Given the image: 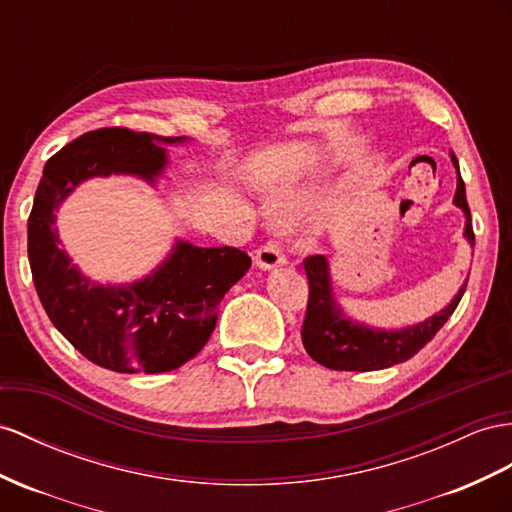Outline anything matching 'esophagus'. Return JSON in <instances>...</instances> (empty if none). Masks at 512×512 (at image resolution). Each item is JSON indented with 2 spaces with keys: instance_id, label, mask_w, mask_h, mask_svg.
Returning <instances> with one entry per match:
<instances>
[{
  "instance_id": "34e87169",
  "label": "esophagus",
  "mask_w": 512,
  "mask_h": 512,
  "mask_svg": "<svg viewBox=\"0 0 512 512\" xmlns=\"http://www.w3.org/2000/svg\"><path fill=\"white\" fill-rule=\"evenodd\" d=\"M255 264H257V268H261V270H274V268H279V266H285L287 259H285L283 251L279 248V244L266 242L264 246L257 248Z\"/></svg>"
}]
</instances>
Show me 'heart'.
Wrapping results in <instances>:
<instances>
[{
    "label": "heart",
    "mask_w": 512,
    "mask_h": 512,
    "mask_svg": "<svg viewBox=\"0 0 512 512\" xmlns=\"http://www.w3.org/2000/svg\"><path fill=\"white\" fill-rule=\"evenodd\" d=\"M303 207H305L303 194L296 190H281L272 196V209L281 220H287V222L298 220L303 216Z\"/></svg>",
    "instance_id": "1"
}]
</instances>
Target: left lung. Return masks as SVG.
Returning <instances> with one entry per match:
<instances>
[{
    "label": "left lung",
    "mask_w": 512,
    "mask_h": 512,
    "mask_svg": "<svg viewBox=\"0 0 512 512\" xmlns=\"http://www.w3.org/2000/svg\"><path fill=\"white\" fill-rule=\"evenodd\" d=\"M456 168V194L454 205L465 214V240L474 246V229H471V214L465 196V181L461 179L456 155L450 153ZM305 272L309 279V303L303 322V346L313 361L329 370L346 372H372L391 368L417 355L441 326L450 320L454 309L461 303L467 281L458 294L435 316L417 322L406 329H374V326L355 322L339 307L333 294V279L329 259L313 255L305 259Z\"/></svg>",
    "instance_id": "1"
}]
</instances>
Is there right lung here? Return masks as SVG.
I'll list each match as a JSON object with an SVG mask.
<instances>
[{"label":"right lung","instance_id":"obj_1","mask_svg":"<svg viewBox=\"0 0 512 512\" xmlns=\"http://www.w3.org/2000/svg\"><path fill=\"white\" fill-rule=\"evenodd\" d=\"M162 138L108 127L88 131L49 157L28 220V257L38 298L56 329L101 368L121 374L177 370L212 335L220 300L251 268L240 248H201L177 240L147 277L123 285L90 281L60 248L56 212L86 179L131 175L149 186L162 177Z\"/></svg>","mask_w":512,"mask_h":512}]
</instances>
